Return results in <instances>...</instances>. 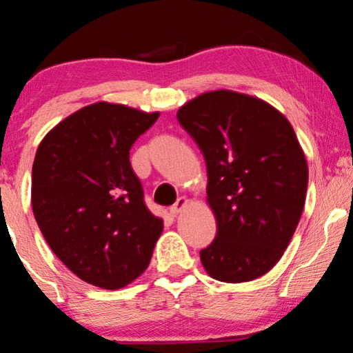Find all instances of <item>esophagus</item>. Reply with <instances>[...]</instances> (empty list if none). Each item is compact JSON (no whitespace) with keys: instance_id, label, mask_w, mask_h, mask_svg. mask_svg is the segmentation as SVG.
Wrapping results in <instances>:
<instances>
[{"instance_id":"obj_1","label":"esophagus","mask_w":353,"mask_h":353,"mask_svg":"<svg viewBox=\"0 0 353 353\" xmlns=\"http://www.w3.org/2000/svg\"><path fill=\"white\" fill-rule=\"evenodd\" d=\"M188 197H180V199H178L175 204H173L172 207H170V214L173 215V216H176L178 214H180V212L185 209V207L188 205Z\"/></svg>"}]
</instances>
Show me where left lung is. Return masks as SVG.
Masks as SVG:
<instances>
[{
	"label": "left lung",
	"instance_id": "obj_1",
	"mask_svg": "<svg viewBox=\"0 0 353 353\" xmlns=\"http://www.w3.org/2000/svg\"><path fill=\"white\" fill-rule=\"evenodd\" d=\"M176 119L207 165V202L219 230L201 250L205 272L225 283L268 273L305 204L308 167L292 125L265 101L230 90L197 96Z\"/></svg>",
	"mask_w": 353,
	"mask_h": 353
}]
</instances>
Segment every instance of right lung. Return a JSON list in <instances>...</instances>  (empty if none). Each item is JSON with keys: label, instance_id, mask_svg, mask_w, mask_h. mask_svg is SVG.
I'll return each instance as SVG.
<instances>
[{"label": "right lung", "instance_id": "right-lung-1", "mask_svg": "<svg viewBox=\"0 0 353 353\" xmlns=\"http://www.w3.org/2000/svg\"><path fill=\"white\" fill-rule=\"evenodd\" d=\"M157 119L101 101L57 123L37 149L33 215L57 259L93 286L134 281L163 230L130 163L133 143Z\"/></svg>", "mask_w": 353, "mask_h": 353}]
</instances>
